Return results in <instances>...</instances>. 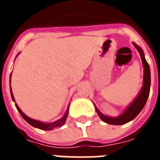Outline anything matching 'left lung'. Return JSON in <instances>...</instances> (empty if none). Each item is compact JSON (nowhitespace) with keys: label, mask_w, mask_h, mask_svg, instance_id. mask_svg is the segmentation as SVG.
<instances>
[{"label":"left lung","mask_w":160,"mask_h":160,"mask_svg":"<svg viewBox=\"0 0 160 160\" xmlns=\"http://www.w3.org/2000/svg\"><path fill=\"white\" fill-rule=\"evenodd\" d=\"M134 47L137 49L138 52L140 53L141 61L143 63L144 67V79H143V87L141 89V92L138 95V97L134 99V101L128 107L126 111H124L122 114L118 117V118H109L101 113L100 111L96 108V111L98 116L100 117L103 122H107L109 124H113V125H122V124L127 123L131 120H133L136 118L138 114L141 111L145 106V104L148 101L149 97V92H150V86H151V73H150V68L148 65V62L146 61L144 57V54L142 49L134 43Z\"/></svg>","instance_id":"8db88e82"}]
</instances>
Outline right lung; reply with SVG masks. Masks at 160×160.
<instances>
[{
  "instance_id": "1",
  "label": "right lung",
  "mask_w": 160,
  "mask_h": 160,
  "mask_svg": "<svg viewBox=\"0 0 160 160\" xmlns=\"http://www.w3.org/2000/svg\"><path fill=\"white\" fill-rule=\"evenodd\" d=\"M10 81H11V75H10ZM10 90H11V96H12V99L13 101L14 100V98H13V95H12V89H11V87H10ZM15 106L17 108V110L19 112V114L21 115V117H22L25 120L28 122L29 124H31L32 126L35 128H39V129H42V130H52L54 128L56 127H60V126H62L63 124L65 123V122H66L67 117H68V110L67 111L66 114L64 115V117H63L62 119H60L58 121H56V122H54L52 123H43V122H41L39 121H37L34 120V119H32V118H28L26 115H25L22 112V111L20 110L19 108V106L17 105V104H15Z\"/></svg>"
}]
</instances>
